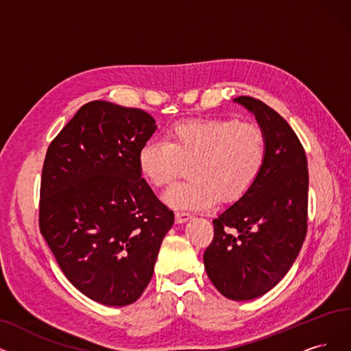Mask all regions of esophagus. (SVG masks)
I'll return each instance as SVG.
<instances>
[{
  "mask_svg": "<svg viewBox=\"0 0 351 351\" xmlns=\"http://www.w3.org/2000/svg\"><path fill=\"white\" fill-rule=\"evenodd\" d=\"M191 217H193V215L189 213V212H177V213H176V221H177V223H186V221H189Z\"/></svg>",
  "mask_w": 351,
  "mask_h": 351,
  "instance_id": "1",
  "label": "esophagus"
}]
</instances>
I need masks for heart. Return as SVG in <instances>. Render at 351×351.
<instances>
[{
  "instance_id": "heart-1",
  "label": "heart",
  "mask_w": 351,
  "mask_h": 351,
  "mask_svg": "<svg viewBox=\"0 0 351 351\" xmlns=\"http://www.w3.org/2000/svg\"><path fill=\"white\" fill-rule=\"evenodd\" d=\"M268 139L255 123L237 118H199L177 122L167 141L149 139L138 152V168L154 187H165L191 164L193 180L173 186L164 195L174 208L200 210L236 202L261 177Z\"/></svg>"
}]
</instances>
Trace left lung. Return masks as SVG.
<instances>
[{
  "mask_svg": "<svg viewBox=\"0 0 351 351\" xmlns=\"http://www.w3.org/2000/svg\"><path fill=\"white\" fill-rule=\"evenodd\" d=\"M255 115L268 139L263 171L245 195L213 220L204 252L207 276L229 300L271 291L295 262L306 234V156L288 122L259 99H233Z\"/></svg>",
  "mask_w": 351,
  "mask_h": 351,
  "instance_id": "left-lung-1",
  "label": "left lung"
}]
</instances>
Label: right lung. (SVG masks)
Masks as SVG:
<instances>
[{"label": "right lung", "instance_id": "obj_1", "mask_svg": "<svg viewBox=\"0 0 351 351\" xmlns=\"http://www.w3.org/2000/svg\"><path fill=\"white\" fill-rule=\"evenodd\" d=\"M156 130L143 109L92 101L47 148L40 232L69 281L104 305L143 295L174 223L138 168V152Z\"/></svg>", "mask_w": 351, "mask_h": 351}]
</instances>
